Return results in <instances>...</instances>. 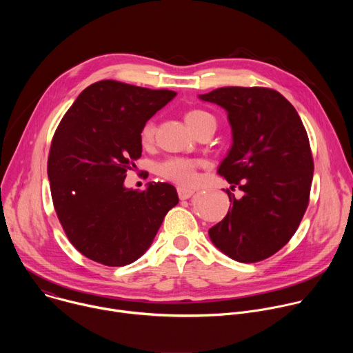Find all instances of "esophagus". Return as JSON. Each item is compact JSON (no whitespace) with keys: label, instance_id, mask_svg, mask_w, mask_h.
Instances as JSON below:
<instances>
[{"label":"esophagus","instance_id":"1","mask_svg":"<svg viewBox=\"0 0 353 353\" xmlns=\"http://www.w3.org/2000/svg\"><path fill=\"white\" fill-rule=\"evenodd\" d=\"M177 194H179L180 199H187V198H190L194 194V190L188 188V187H179L177 188Z\"/></svg>","mask_w":353,"mask_h":353}]
</instances>
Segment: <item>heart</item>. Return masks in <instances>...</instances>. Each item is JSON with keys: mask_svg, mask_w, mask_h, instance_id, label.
Masks as SVG:
<instances>
[{"mask_svg": "<svg viewBox=\"0 0 353 353\" xmlns=\"http://www.w3.org/2000/svg\"><path fill=\"white\" fill-rule=\"evenodd\" d=\"M185 124L192 132H196L201 127L210 121H215L214 117L201 109L190 110L184 114ZM155 138V124L152 121H146L139 131V141L142 146L152 145ZM199 166L198 161L187 159V158H169L165 162L158 165V173L166 180L190 185L195 181L196 174L195 170Z\"/></svg>", "mask_w": 353, "mask_h": 353, "instance_id": "obj_1", "label": "heart"}]
</instances>
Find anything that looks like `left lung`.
<instances>
[{"label": "left lung", "instance_id": "8db88e82", "mask_svg": "<svg viewBox=\"0 0 353 353\" xmlns=\"http://www.w3.org/2000/svg\"><path fill=\"white\" fill-rule=\"evenodd\" d=\"M199 99L228 112L233 143L218 173L244 194L210 229L212 243L239 263H257L297 230L310 196L313 157L296 109L270 88H219Z\"/></svg>", "mask_w": 353, "mask_h": 353}]
</instances>
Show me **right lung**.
Segmentation results:
<instances>
[{"label":"right lung","mask_w":353,"mask_h":353,"mask_svg":"<svg viewBox=\"0 0 353 353\" xmlns=\"http://www.w3.org/2000/svg\"><path fill=\"white\" fill-rule=\"evenodd\" d=\"M176 94L99 81L81 92L59 124L47 161L50 190L68 240L89 260L108 267L134 263L179 204L169 183H149L143 191L124 187L142 154V125Z\"/></svg>","instance_id":"obj_1"}]
</instances>
